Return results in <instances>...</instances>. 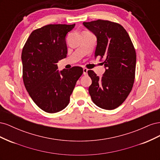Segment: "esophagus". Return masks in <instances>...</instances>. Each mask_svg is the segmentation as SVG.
<instances>
[{
  "label": "esophagus",
  "mask_w": 160,
  "mask_h": 160,
  "mask_svg": "<svg viewBox=\"0 0 160 160\" xmlns=\"http://www.w3.org/2000/svg\"><path fill=\"white\" fill-rule=\"evenodd\" d=\"M88 69L84 68V69H83V75H88Z\"/></svg>",
  "instance_id": "obj_1"
}]
</instances>
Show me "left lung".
<instances>
[{
  "instance_id": "left-lung-1",
  "label": "left lung",
  "mask_w": 160,
  "mask_h": 160,
  "mask_svg": "<svg viewBox=\"0 0 160 160\" xmlns=\"http://www.w3.org/2000/svg\"><path fill=\"white\" fill-rule=\"evenodd\" d=\"M83 25L97 37L95 57L99 56L105 67L99 78L93 71H88L92 80L89 93L93 102L100 108L111 110L126 99L133 88L136 53L132 40L119 23L97 20Z\"/></svg>"
}]
</instances>
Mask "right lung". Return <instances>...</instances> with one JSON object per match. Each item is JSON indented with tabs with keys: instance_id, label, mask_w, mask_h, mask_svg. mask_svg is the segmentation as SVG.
<instances>
[{
	"instance_id": "obj_1",
	"label": "right lung",
	"mask_w": 160,
	"mask_h": 160,
	"mask_svg": "<svg viewBox=\"0 0 160 160\" xmlns=\"http://www.w3.org/2000/svg\"><path fill=\"white\" fill-rule=\"evenodd\" d=\"M73 25H48L33 31L21 55L22 79L34 102L45 112L54 113L68 105L83 68L59 71L57 62L67 57V34Z\"/></svg>"
}]
</instances>
